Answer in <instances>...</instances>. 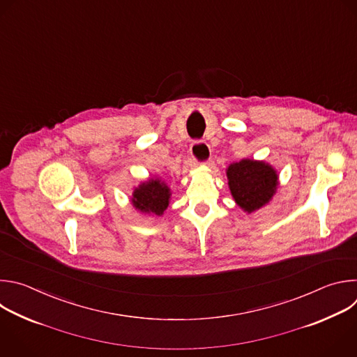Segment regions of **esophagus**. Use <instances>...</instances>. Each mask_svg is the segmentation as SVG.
Segmentation results:
<instances>
[{"mask_svg":"<svg viewBox=\"0 0 357 357\" xmlns=\"http://www.w3.org/2000/svg\"><path fill=\"white\" fill-rule=\"evenodd\" d=\"M209 151H211L209 145L204 140H192V144L190 145V153L197 163L206 162L209 156Z\"/></svg>","mask_w":357,"mask_h":357,"instance_id":"34e87169","label":"esophagus"}]
</instances>
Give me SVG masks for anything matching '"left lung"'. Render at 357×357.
I'll return each mask as SVG.
<instances>
[{
  "label": "left lung",
  "instance_id": "obj_1",
  "mask_svg": "<svg viewBox=\"0 0 357 357\" xmlns=\"http://www.w3.org/2000/svg\"><path fill=\"white\" fill-rule=\"evenodd\" d=\"M231 192L241 208L253 212L267 204L277 188L275 172L263 162L242 160L228 167Z\"/></svg>",
  "mask_w": 357,
  "mask_h": 357
}]
</instances>
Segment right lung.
<instances>
[{
	"mask_svg": "<svg viewBox=\"0 0 357 357\" xmlns=\"http://www.w3.org/2000/svg\"><path fill=\"white\" fill-rule=\"evenodd\" d=\"M169 198L170 190L167 188V185H165V183H160L159 180H151L135 190L132 202L140 211L152 212L155 215H162L163 211L169 205Z\"/></svg>",
	"mask_w": 357,
	"mask_h": 357,
	"instance_id": "add662e5",
	"label": "right lung"
}]
</instances>
